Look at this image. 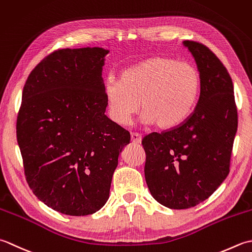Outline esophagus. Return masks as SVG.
Instances as JSON below:
<instances>
[{
    "label": "esophagus",
    "mask_w": 252,
    "mask_h": 252,
    "mask_svg": "<svg viewBox=\"0 0 252 252\" xmlns=\"http://www.w3.org/2000/svg\"><path fill=\"white\" fill-rule=\"evenodd\" d=\"M130 137H131V141L133 143H141V135H139V133L132 132Z\"/></svg>",
    "instance_id": "obj_1"
}]
</instances>
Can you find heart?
<instances>
[{
  "label": "heart",
  "mask_w": 252,
  "mask_h": 252,
  "mask_svg": "<svg viewBox=\"0 0 252 252\" xmlns=\"http://www.w3.org/2000/svg\"><path fill=\"white\" fill-rule=\"evenodd\" d=\"M201 76L196 66L167 56L156 55L128 66L120 81H105L107 114L126 126L141 106L142 121L162 130L186 122L196 107Z\"/></svg>",
  "instance_id": "b5f03b06"
}]
</instances>
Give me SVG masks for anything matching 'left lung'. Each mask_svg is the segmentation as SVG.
Here are the masks:
<instances>
[{
    "mask_svg": "<svg viewBox=\"0 0 252 252\" xmlns=\"http://www.w3.org/2000/svg\"><path fill=\"white\" fill-rule=\"evenodd\" d=\"M184 44L201 76L198 103L181 126L151 132L141 141L149 190L158 203L176 210L201 203L226 178L238 125L234 86L226 67L204 44Z\"/></svg>",
    "mask_w": 252,
    "mask_h": 252,
    "instance_id": "obj_1",
    "label": "left lung"
}]
</instances>
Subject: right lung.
I'll return each mask as SVG.
<instances>
[{"instance_id":"add662e5","label":"right lung","mask_w":252,"mask_h":252,"mask_svg":"<svg viewBox=\"0 0 252 252\" xmlns=\"http://www.w3.org/2000/svg\"><path fill=\"white\" fill-rule=\"evenodd\" d=\"M109 51L61 49L29 74L16 123L30 189L63 214L94 213L109 199L130 133L104 113L102 66Z\"/></svg>"}]
</instances>
